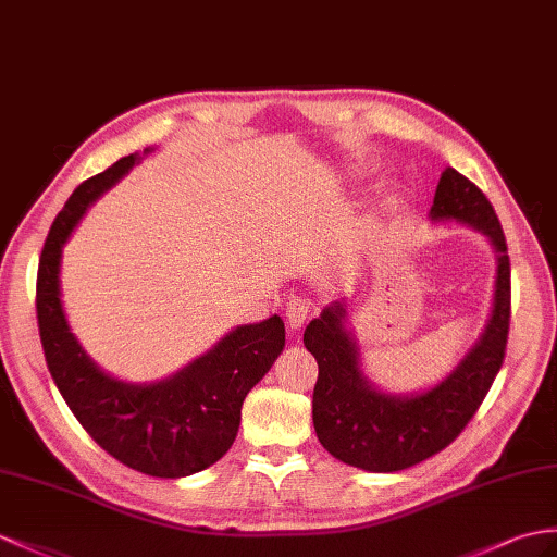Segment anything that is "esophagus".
Here are the masks:
<instances>
[{
  "instance_id": "esophagus-1",
  "label": "esophagus",
  "mask_w": 557,
  "mask_h": 557,
  "mask_svg": "<svg viewBox=\"0 0 557 557\" xmlns=\"http://www.w3.org/2000/svg\"><path fill=\"white\" fill-rule=\"evenodd\" d=\"M309 311H311V302L302 300V297H293V300L286 305V321L290 329H302Z\"/></svg>"
}]
</instances>
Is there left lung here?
<instances>
[{"label":"left lung","instance_id":"obj_1","mask_svg":"<svg viewBox=\"0 0 557 557\" xmlns=\"http://www.w3.org/2000/svg\"><path fill=\"white\" fill-rule=\"evenodd\" d=\"M430 220L478 228L496 250L492 317L480 341L442 383L409 397L377 389L363 375L357 341L345 329V302L325 307L305 331V347L319 363L311 399L317 437L331 456L369 472L406 470L449 446L480 409L506 357L510 260L490 198L468 176L446 168Z\"/></svg>","mask_w":557,"mask_h":557}]
</instances>
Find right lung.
<instances>
[{"instance_id": "add662e5", "label": "right lung", "mask_w": 557, "mask_h": 557, "mask_svg": "<svg viewBox=\"0 0 557 557\" xmlns=\"http://www.w3.org/2000/svg\"><path fill=\"white\" fill-rule=\"evenodd\" d=\"M137 162L139 153L125 156L79 184L53 220L37 269V325L53 383L89 437L122 466L174 480L232 449L243 399L286 347V329L278 314L238 325L182 371L148 385L117 381L87 357L61 305V252L91 202Z\"/></svg>"}]
</instances>
